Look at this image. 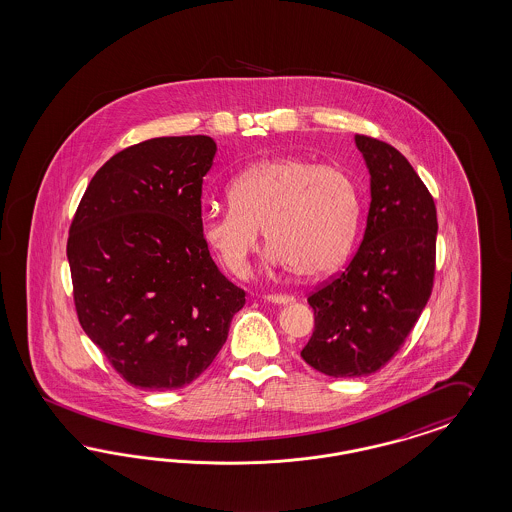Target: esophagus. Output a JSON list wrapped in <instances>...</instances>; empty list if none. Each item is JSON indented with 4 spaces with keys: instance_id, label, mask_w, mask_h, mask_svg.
<instances>
[{
    "instance_id": "34e87169",
    "label": "esophagus",
    "mask_w": 512,
    "mask_h": 512,
    "mask_svg": "<svg viewBox=\"0 0 512 512\" xmlns=\"http://www.w3.org/2000/svg\"><path fill=\"white\" fill-rule=\"evenodd\" d=\"M265 299L272 302V304H291V302H295L293 295H268Z\"/></svg>"
}]
</instances>
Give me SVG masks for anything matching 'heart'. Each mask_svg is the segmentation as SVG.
I'll return each instance as SVG.
<instances>
[{"label": "heart", "mask_w": 512, "mask_h": 512, "mask_svg": "<svg viewBox=\"0 0 512 512\" xmlns=\"http://www.w3.org/2000/svg\"><path fill=\"white\" fill-rule=\"evenodd\" d=\"M229 210H210L200 234L229 272H246L263 229L268 259L299 278L333 272L348 257L361 193L346 170L299 157L261 160L230 181Z\"/></svg>", "instance_id": "b5f03b06"}]
</instances>
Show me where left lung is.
<instances>
[{"mask_svg":"<svg viewBox=\"0 0 512 512\" xmlns=\"http://www.w3.org/2000/svg\"><path fill=\"white\" fill-rule=\"evenodd\" d=\"M371 174V208L350 265L310 293L314 333L302 359L335 378L367 376L399 352L435 278L437 208L410 162L386 141L355 136Z\"/></svg>","mask_w":512,"mask_h":512,"instance_id":"1","label":"left lung"}]
</instances>
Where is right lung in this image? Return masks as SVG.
Returning a JSON list of instances; mask_svg holds the SVG:
<instances>
[{"instance_id":"1","label":"right lung","mask_w":512,"mask_h":512,"mask_svg":"<svg viewBox=\"0 0 512 512\" xmlns=\"http://www.w3.org/2000/svg\"><path fill=\"white\" fill-rule=\"evenodd\" d=\"M210 136L153 138L90 179L68 238L77 318L130 386L168 391L212 365L246 291L200 234Z\"/></svg>"}]
</instances>
